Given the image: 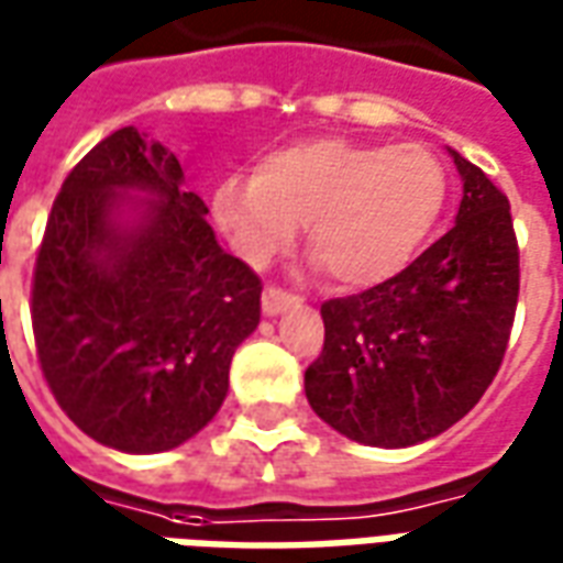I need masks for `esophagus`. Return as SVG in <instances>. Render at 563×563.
<instances>
[{
    "label": "esophagus",
    "instance_id": "34e87169",
    "mask_svg": "<svg viewBox=\"0 0 563 563\" xmlns=\"http://www.w3.org/2000/svg\"><path fill=\"white\" fill-rule=\"evenodd\" d=\"M301 305V298L292 292H283V289H277V286H268L265 292H262V310L268 313V317H277V313H283L286 307H298Z\"/></svg>",
    "mask_w": 563,
    "mask_h": 563
}]
</instances>
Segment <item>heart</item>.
<instances>
[{"label": "heart", "mask_w": 563, "mask_h": 563, "mask_svg": "<svg viewBox=\"0 0 563 563\" xmlns=\"http://www.w3.org/2000/svg\"><path fill=\"white\" fill-rule=\"evenodd\" d=\"M446 205L443 162L422 144L305 139L274 150L253 177L213 189L210 213L250 265H268L307 222V253L331 283L367 289L413 262Z\"/></svg>", "instance_id": "b5f03b06"}]
</instances>
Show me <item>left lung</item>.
Wrapping results in <instances>:
<instances>
[{"mask_svg": "<svg viewBox=\"0 0 563 563\" xmlns=\"http://www.w3.org/2000/svg\"><path fill=\"white\" fill-rule=\"evenodd\" d=\"M464 196L440 241L391 280L322 305L305 371L313 413L355 443L404 449L443 434L492 386L519 301L507 196L449 150Z\"/></svg>", "mask_w": 563, "mask_h": 563, "instance_id": "8db88e82", "label": "left lung"}]
</instances>
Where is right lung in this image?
<instances>
[{"label":"right lung","mask_w":563,"mask_h":563,"mask_svg":"<svg viewBox=\"0 0 563 563\" xmlns=\"http://www.w3.org/2000/svg\"><path fill=\"white\" fill-rule=\"evenodd\" d=\"M205 217L177 156L135 126L99 141L56 196L32 277L35 350L56 404L102 446H180L225 401L262 280Z\"/></svg>","instance_id":"1"}]
</instances>
